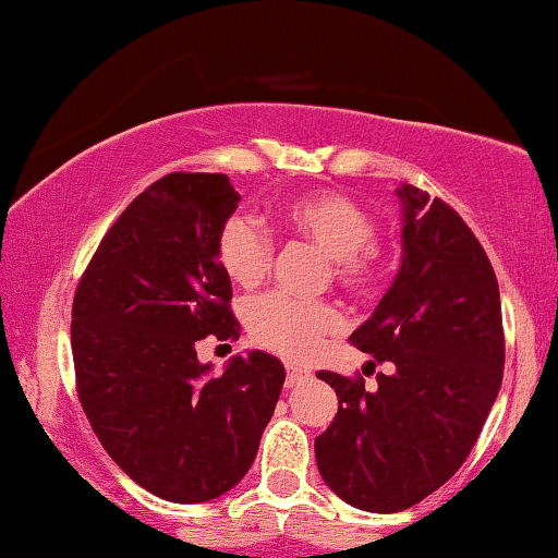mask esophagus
Instances as JSON below:
<instances>
[{
    "label": "esophagus",
    "instance_id": "esophagus-1",
    "mask_svg": "<svg viewBox=\"0 0 558 558\" xmlns=\"http://www.w3.org/2000/svg\"><path fill=\"white\" fill-rule=\"evenodd\" d=\"M307 376H310V371L296 368V365L287 363V380H284V386H287V388H294L296 384H302V380L307 378Z\"/></svg>",
    "mask_w": 558,
    "mask_h": 558
}]
</instances>
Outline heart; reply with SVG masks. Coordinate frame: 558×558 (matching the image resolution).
I'll return each mask as SVG.
<instances>
[{"label":"heart","mask_w":558,"mask_h":558,"mask_svg":"<svg viewBox=\"0 0 558 558\" xmlns=\"http://www.w3.org/2000/svg\"><path fill=\"white\" fill-rule=\"evenodd\" d=\"M284 220L292 231L330 258L332 277L348 292L368 294L384 279V254L373 243L376 218L342 193H312L289 203ZM216 256L226 277L243 289L269 277L274 239L262 220L233 213L216 235ZM338 310L323 302H296L271 292L248 304L246 327L251 340L271 353L302 361L315 353L327 335L338 332Z\"/></svg>","instance_id":"obj_1"}]
</instances>
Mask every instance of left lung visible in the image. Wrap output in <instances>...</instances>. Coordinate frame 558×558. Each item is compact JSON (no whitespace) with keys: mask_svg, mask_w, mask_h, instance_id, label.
Segmentation results:
<instances>
[{"mask_svg":"<svg viewBox=\"0 0 558 558\" xmlns=\"http://www.w3.org/2000/svg\"><path fill=\"white\" fill-rule=\"evenodd\" d=\"M399 277L350 342L391 371H319L338 414L315 439L332 493L371 513H399L447 483L498 399L506 338L500 289L475 233L452 205L403 185ZM373 363V361H371ZM373 363V365H376Z\"/></svg>","mask_w":558,"mask_h":558,"instance_id":"1","label":"left lung"}]
</instances>
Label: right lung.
Returning a JSON list of instances; mask_svg holds the SVG:
<instances>
[{"label": "right lung", "mask_w": 558, "mask_h": 558, "mask_svg": "<svg viewBox=\"0 0 558 558\" xmlns=\"http://www.w3.org/2000/svg\"><path fill=\"white\" fill-rule=\"evenodd\" d=\"M241 195L220 172H170L134 197L75 287V391L90 429L136 485L205 502L241 483L284 386L254 350L218 378L195 345L239 340L216 235Z\"/></svg>", "instance_id": "1"}]
</instances>
